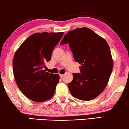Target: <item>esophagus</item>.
Returning a JSON list of instances; mask_svg holds the SVG:
<instances>
[{"label": "esophagus", "instance_id": "1", "mask_svg": "<svg viewBox=\"0 0 129 129\" xmlns=\"http://www.w3.org/2000/svg\"><path fill=\"white\" fill-rule=\"evenodd\" d=\"M59 76H60V78H62V77H63V76H64V75H63V74H59Z\"/></svg>", "mask_w": 129, "mask_h": 129}]
</instances>
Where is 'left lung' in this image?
I'll use <instances>...</instances> for the list:
<instances>
[{
    "mask_svg": "<svg viewBox=\"0 0 129 129\" xmlns=\"http://www.w3.org/2000/svg\"><path fill=\"white\" fill-rule=\"evenodd\" d=\"M69 44L74 60L81 64L80 73H73L68 84L73 96L83 101L98 96L107 85L113 68L108 43L89 28H76L66 34L61 45Z\"/></svg>",
    "mask_w": 129,
    "mask_h": 129,
    "instance_id": "left-lung-1",
    "label": "left lung"
}]
</instances>
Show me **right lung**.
Listing matches in <instances>:
<instances>
[{"instance_id": "right-lung-1", "label": "right lung", "mask_w": 129, "mask_h": 129, "mask_svg": "<svg viewBox=\"0 0 129 129\" xmlns=\"http://www.w3.org/2000/svg\"><path fill=\"white\" fill-rule=\"evenodd\" d=\"M64 33H35L26 39L15 53L13 69L16 83L25 96L40 102L51 98L59 76L43 70Z\"/></svg>"}]
</instances>
